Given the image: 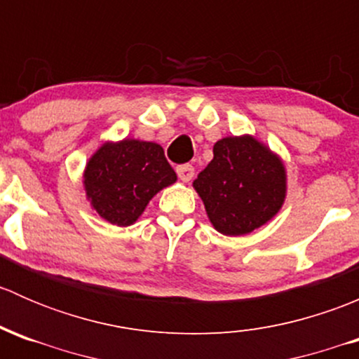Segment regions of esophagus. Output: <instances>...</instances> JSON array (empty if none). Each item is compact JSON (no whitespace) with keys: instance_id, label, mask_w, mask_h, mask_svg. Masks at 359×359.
<instances>
[{"instance_id":"34e87169","label":"esophagus","mask_w":359,"mask_h":359,"mask_svg":"<svg viewBox=\"0 0 359 359\" xmlns=\"http://www.w3.org/2000/svg\"><path fill=\"white\" fill-rule=\"evenodd\" d=\"M177 175H179V179L182 180V182H189V180H193V177H194L193 165L177 166Z\"/></svg>"}]
</instances>
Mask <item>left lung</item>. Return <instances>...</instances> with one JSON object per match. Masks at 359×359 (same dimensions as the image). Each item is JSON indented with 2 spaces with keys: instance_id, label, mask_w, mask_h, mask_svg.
Segmentation results:
<instances>
[{
  "instance_id": "obj_1",
  "label": "left lung",
  "mask_w": 359,
  "mask_h": 359,
  "mask_svg": "<svg viewBox=\"0 0 359 359\" xmlns=\"http://www.w3.org/2000/svg\"><path fill=\"white\" fill-rule=\"evenodd\" d=\"M212 226L226 236H245L273 220L287 198L283 159L257 137L217 140L213 159L193 182Z\"/></svg>"
}]
</instances>
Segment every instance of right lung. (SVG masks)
I'll use <instances>...</instances> for the list:
<instances>
[{"mask_svg":"<svg viewBox=\"0 0 359 359\" xmlns=\"http://www.w3.org/2000/svg\"><path fill=\"white\" fill-rule=\"evenodd\" d=\"M177 182V173L156 142L106 140L86 161L83 189L92 210L112 226H132L149 201Z\"/></svg>","mask_w":359,"mask_h":359,"instance_id":"right-lung-1","label":"right lung"}]
</instances>
